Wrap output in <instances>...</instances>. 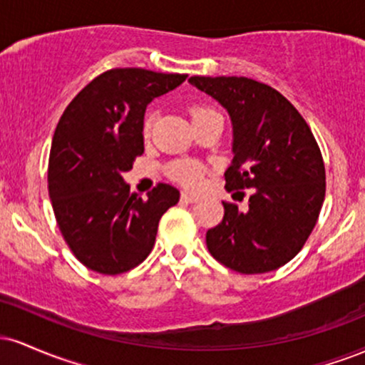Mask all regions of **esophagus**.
<instances>
[{
    "mask_svg": "<svg viewBox=\"0 0 365 365\" xmlns=\"http://www.w3.org/2000/svg\"><path fill=\"white\" fill-rule=\"evenodd\" d=\"M182 200H183V202L194 204V202H197V200H199V195L190 194V192H183V194H182Z\"/></svg>",
    "mask_w": 365,
    "mask_h": 365,
    "instance_id": "esophagus-1",
    "label": "esophagus"
}]
</instances>
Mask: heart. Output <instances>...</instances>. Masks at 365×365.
I'll use <instances>...</instances> for the list:
<instances>
[{
    "mask_svg": "<svg viewBox=\"0 0 365 365\" xmlns=\"http://www.w3.org/2000/svg\"><path fill=\"white\" fill-rule=\"evenodd\" d=\"M215 110H209V108H194L192 110V118H197L200 115H206V113H212ZM150 130V120H145L144 132L148 133ZM171 175L173 178H177L178 182H182L183 185L187 187H197L200 183V178H202V168L195 163H177V165L171 166Z\"/></svg>",
    "mask_w": 365,
    "mask_h": 365,
    "instance_id": "obj_1",
    "label": "heart"
}]
</instances>
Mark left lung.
Wrapping results in <instances>:
<instances>
[{"label":"left lung","mask_w":365,"mask_h":365,"mask_svg":"<svg viewBox=\"0 0 365 365\" xmlns=\"http://www.w3.org/2000/svg\"><path fill=\"white\" fill-rule=\"evenodd\" d=\"M188 82L232 118L226 190L250 188L244 209L223 202V221L206 233L209 252L242 274L278 269L300 252L319 217L326 192L319 145L302 115L266 83L247 77Z\"/></svg>","instance_id":"obj_1"}]
</instances>
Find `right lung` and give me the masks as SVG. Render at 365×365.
<instances>
[{
    "label": "right lung",
    "mask_w": 365,
    "mask_h": 365,
    "mask_svg": "<svg viewBox=\"0 0 365 365\" xmlns=\"http://www.w3.org/2000/svg\"><path fill=\"white\" fill-rule=\"evenodd\" d=\"M187 75L113 68L96 77L63 111L49 154L48 188L65 242L83 266L120 274L153 250L161 216L180 192L159 183L142 199L121 175L144 153V115L154 98Z\"/></svg>",
    "instance_id": "obj_1"
}]
</instances>
